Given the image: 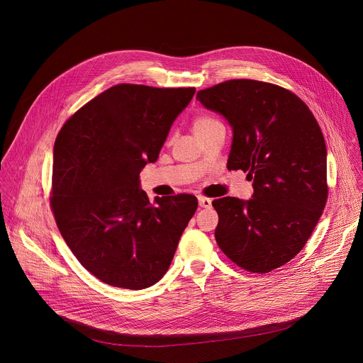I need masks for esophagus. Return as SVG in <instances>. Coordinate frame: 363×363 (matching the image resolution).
Masks as SVG:
<instances>
[{
	"instance_id": "obj_1",
	"label": "esophagus",
	"mask_w": 363,
	"mask_h": 363,
	"mask_svg": "<svg viewBox=\"0 0 363 363\" xmlns=\"http://www.w3.org/2000/svg\"><path fill=\"white\" fill-rule=\"evenodd\" d=\"M199 206L203 207V208H208L211 207V200L208 197H204V196H199Z\"/></svg>"
}]
</instances>
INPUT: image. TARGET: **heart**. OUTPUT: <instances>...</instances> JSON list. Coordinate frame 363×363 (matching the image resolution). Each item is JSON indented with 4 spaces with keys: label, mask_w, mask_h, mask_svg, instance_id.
<instances>
[{
    "label": "heart",
    "mask_w": 363,
    "mask_h": 363,
    "mask_svg": "<svg viewBox=\"0 0 363 363\" xmlns=\"http://www.w3.org/2000/svg\"><path fill=\"white\" fill-rule=\"evenodd\" d=\"M222 124L216 117L210 116V114H199L193 118V130L194 133L201 137L203 134H206L208 130H211L213 127Z\"/></svg>",
    "instance_id": "heart-1"
}]
</instances>
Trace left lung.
<instances>
[{
  "label": "left lung",
  "mask_w": 363,
  "mask_h": 363,
  "mask_svg": "<svg viewBox=\"0 0 363 363\" xmlns=\"http://www.w3.org/2000/svg\"><path fill=\"white\" fill-rule=\"evenodd\" d=\"M196 99L233 127L228 169L247 173L255 189L249 201L213 200L216 242L245 270L277 269L305 247L328 201L322 130L295 93L272 83L228 80Z\"/></svg>",
  "instance_id": "obj_1"
}]
</instances>
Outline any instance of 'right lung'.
I'll return each mask as SVG.
<instances>
[{
    "instance_id": "right-lung-1",
    "label": "right lung",
    "mask_w": 363,
    "mask_h": 363,
    "mask_svg": "<svg viewBox=\"0 0 363 363\" xmlns=\"http://www.w3.org/2000/svg\"><path fill=\"white\" fill-rule=\"evenodd\" d=\"M194 87L117 84L72 114L52 155L50 204L77 260L101 281L140 291L170 267L197 208L193 194L155 197L138 189Z\"/></svg>"
}]
</instances>
